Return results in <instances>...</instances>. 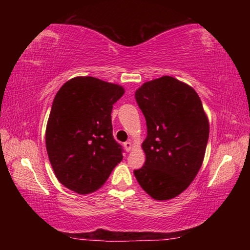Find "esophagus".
<instances>
[{
  "instance_id": "1",
  "label": "esophagus",
  "mask_w": 250,
  "mask_h": 250,
  "mask_svg": "<svg viewBox=\"0 0 250 250\" xmlns=\"http://www.w3.org/2000/svg\"><path fill=\"white\" fill-rule=\"evenodd\" d=\"M124 146H125V151L129 152V151H131V149H132V142H131V141H126V142L124 143Z\"/></svg>"
}]
</instances>
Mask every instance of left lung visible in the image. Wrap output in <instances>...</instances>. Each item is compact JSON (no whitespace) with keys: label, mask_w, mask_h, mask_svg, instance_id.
Returning a JSON list of instances; mask_svg holds the SVG:
<instances>
[{"label":"left lung","mask_w":250,"mask_h":250,"mask_svg":"<svg viewBox=\"0 0 250 250\" xmlns=\"http://www.w3.org/2000/svg\"><path fill=\"white\" fill-rule=\"evenodd\" d=\"M135 100L147 129L142 143L146 162L133 171L135 179L154 200H171L185 191L200 171L208 119L196 91L171 76L143 83Z\"/></svg>","instance_id":"left-lung-1"}]
</instances>
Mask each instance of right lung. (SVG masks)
Wrapping results in <instances>:
<instances>
[{
	"instance_id": "obj_1",
	"label": "right lung",
	"mask_w": 250,
	"mask_h": 250,
	"mask_svg": "<svg viewBox=\"0 0 250 250\" xmlns=\"http://www.w3.org/2000/svg\"><path fill=\"white\" fill-rule=\"evenodd\" d=\"M124 87L95 77H75L55 96L46 126V150L55 175L78 194L103 186L122 146L112 135V107Z\"/></svg>"
}]
</instances>
